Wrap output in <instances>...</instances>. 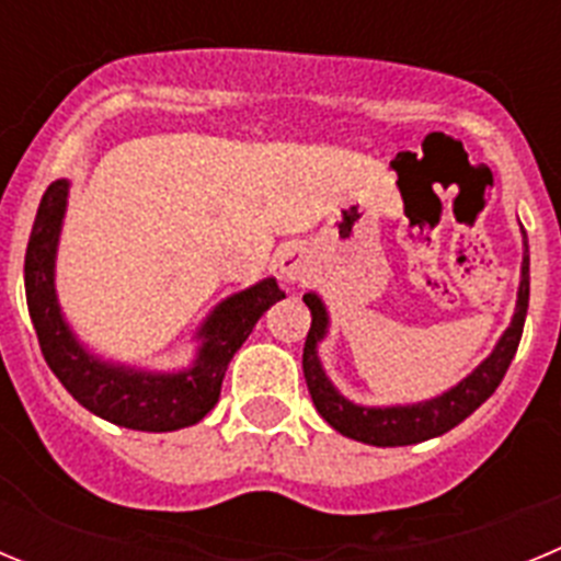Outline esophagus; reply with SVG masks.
<instances>
[{
    "instance_id": "1",
    "label": "esophagus",
    "mask_w": 561,
    "mask_h": 561,
    "mask_svg": "<svg viewBox=\"0 0 561 561\" xmlns=\"http://www.w3.org/2000/svg\"><path fill=\"white\" fill-rule=\"evenodd\" d=\"M277 272L284 280H306V277L314 272V255L306 244L300 241H291V244H284L277 250Z\"/></svg>"
}]
</instances>
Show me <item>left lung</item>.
<instances>
[{"mask_svg":"<svg viewBox=\"0 0 561 561\" xmlns=\"http://www.w3.org/2000/svg\"><path fill=\"white\" fill-rule=\"evenodd\" d=\"M519 232H523V264H519L517 306H514L508 329L500 334L492 354L485 356L472 374H466L458 385H453L444 393L433 396V399L413 401V404H381V408L379 404H356V401H351L348 396H342L334 388V381L329 379L323 359H320V342L329 336L331 329L329 309H325L323 297L317 291H306L304 304L311 311V329L304 348V374L317 413L323 415L340 435L370 444V447L421 444V440L449 433L453 427H458L460 421L469 419L497 390L514 354H517L519 336H523L528 295H531V275H528L531 272L528 270L531 257H528V236H525L523 225H519Z\"/></svg>","mask_w":561,"mask_h":561,"instance_id":"1","label":"left lung"}]
</instances>
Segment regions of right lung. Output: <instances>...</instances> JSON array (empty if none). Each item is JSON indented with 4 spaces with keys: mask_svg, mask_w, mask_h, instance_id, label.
I'll use <instances>...</instances> for the list:
<instances>
[{
    "mask_svg": "<svg viewBox=\"0 0 561 561\" xmlns=\"http://www.w3.org/2000/svg\"><path fill=\"white\" fill-rule=\"evenodd\" d=\"M69 180L44 191L24 255L27 311L49 370L69 396L98 419L140 433H173L205 419L221 393L227 365L270 306L284 300L275 277L232 291L193 334L196 354L176 370L134 368L87 348L64 317L56 291V257L67 216Z\"/></svg>",
    "mask_w": 561,
    "mask_h": 561,
    "instance_id": "right-lung-1",
    "label": "right lung"
}]
</instances>
